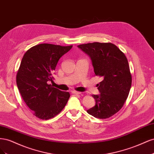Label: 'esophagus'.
<instances>
[{"instance_id": "1", "label": "esophagus", "mask_w": 154, "mask_h": 154, "mask_svg": "<svg viewBox=\"0 0 154 154\" xmlns=\"http://www.w3.org/2000/svg\"><path fill=\"white\" fill-rule=\"evenodd\" d=\"M72 94H81V92H80L76 91H72Z\"/></svg>"}]
</instances>
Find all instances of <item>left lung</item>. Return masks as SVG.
Listing matches in <instances>:
<instances>
[{
    "mask_svg": "<svg viewBox=\"0 0 154 154\" xmlns=\"http://www.w3.org/2000/svg\"><path fill=\"white\" fill-rule=\"evenodd\" d=\"M78 47L90 56L95 75L101 77L97 84L100 95H92L96 105L87 110L100 119H106L122 108L132 85L128 60L117 46L112 43L93 42Z\"/></svg>",
    "mask_w": 154,
    "mask_h": 154,
    "instance_id": "obj_1",
    "label": "left lung"
}]
</instances>
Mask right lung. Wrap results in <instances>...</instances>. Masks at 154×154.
<instances>
[{
    "instance_id": "add662e5",
    "label": "right lung",
    "mask_w": 154,
    "mask_h": 154,
    "mask_svg": "<svg viewBox=\"0 0 154 154\" xmlns=\"http://www.w3.org/2000/svg\"><path fill=\"white\" fill-rule=\"evenodd\" d=\"M72 45L41 44L27 50L17 73V85L23 100L36 117L49 119L58 115L67 104L69 92L48 84L59 59Z\"/></svg>"
}]
</instances>
